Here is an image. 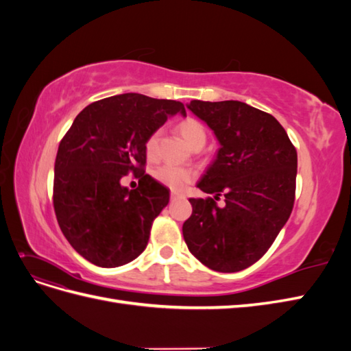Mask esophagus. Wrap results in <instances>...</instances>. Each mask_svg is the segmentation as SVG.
Instances as JSON below:
<instances>
[{
	"instance_id": "esophagus-1",
	"label": "esophagus",
	"mask_w": 351,
	"mask_h": 351,
	"mask_svg": "<svg viewBox=\"0 0 351 351\" xmlns=\"http://www.w3.org/2000/svg\"><path fill=\"white\" fill-rule=\"evenodd\" d=\"M180 197H184V195H183V193H180V192H171V200L180 199Z\"/></svg>"
}]
</instances>
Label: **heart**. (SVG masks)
Segmentation results:
<instances>
[{
	"instance_id": "1",
	"label": "heart",
	"mask_w": 351,
	"mask_h": 351,
	"mask_svg": "<svg viewBox=\"0 0 351 351\" xmlns=\"http://www.w3.org/2000/svg\"><path fill=\"white\" fill-rule=\"evenodd\" d=\"M177 130L180 136L183 137V141L190 147L205 145L206 130L197 120L184 119L183 121H180L177 124ZM158 141H159V130H155L147 136V139L145 141V152L147 158L151 159L155 158L158 151ZM195 176L196 173L192 168L177 167L173 164H164L161 167H158L154 171V177L158 180V182H161L162 184L176 190L186 187L195 178Z\"/></svg>"
}]
</instances>
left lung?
<instances>
[{
	"mask_svg": "<svg viewBox=\"0 0 351 351\" xmlns=\"http://www.w3.org/2000/svg\"><path fill=\"white\" fill-rule=\"evenodd\" d=\"M187 108L214 132L219 149L197 187L224 194L189 202L183 224L189 250L205 267L239 272L259 261L290 218L297 152L275 117L240 101H192Z\"/></svg>",
	"mask_w": 351,
	"mask_h": 351,
	"instance_id": "1",
	"label": "left lung"
}]
</instances>
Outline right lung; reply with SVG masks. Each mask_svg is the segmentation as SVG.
Wrapping results in <instances>:
<instances>
[{
  "label": "right lung",
  "mask_w": 351,
  "mask_h": 351,
  "mask_svg": "<svg viewBox=\"0 0 351 351\" xmlns=\"http://www.w3.org/2000/svg\"><path fill=\"white\" fill-rule=\"evenodd\" d=\"M184 105L141 93L92 102L60 142L54 167V209L71 247L97 267L115 268L146 249L154 219L169 190L145 174V141ZM133 171L140 186L121 178Z\"/></svg>",
  "instance_id": "obj_1"
}]
</instances>
